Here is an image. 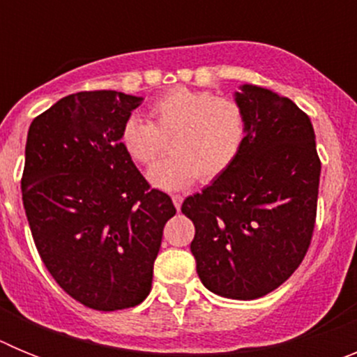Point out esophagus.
<instances>
[{"label": "esophagus", "instance_id": "esophagus-1", "mask_svg": "<svg viewBox=\"0 0 357 357\" xmlns=\"http://www.w3.org/2000/svg\"><path fill=\"white\" fill-rule=\"evenodd\" d=\"M172 200H173V206L176 207V209H181V206H182V202H184V197H182V195H172Z\"/></svg>", "mask_w": 357, "mask_h": 357}]
</instances>
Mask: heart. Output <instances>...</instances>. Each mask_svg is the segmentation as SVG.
<instances>
[{
	"instance_id": "1",
	"label": "heart",
	"mask_w": 357,
	"mask_h": 357,
	"mask_svg": "<svg viewBox=\"0 0 357 357\" xmlns=\"http://www.w3.org/2000/svg\"><path fill=\"white\" fill-rule=\"evenodd\" d=\"M150 121L130 116L123 121L119 141L137 164H151L169 137L172 155L153 164L148 178L166 191L198 181H214L232 166L241 150L247 123L236 100L209 91L175 87L148 107Z\"/></svg>"
}]
</instances>
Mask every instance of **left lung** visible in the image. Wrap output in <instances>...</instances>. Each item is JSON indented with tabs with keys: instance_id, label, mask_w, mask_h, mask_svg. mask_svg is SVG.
Masks as SVG:
<instances>
[{
	"instance_id": "8db88e82",
	"label": "left lung",
	"mask_w": 357,
	"mask_h": 357,
	"mask_svg": "<svg viewBox=\"0 0 357 357\" xmlns=\"http://www.w3.org/2000/svg\"><path fill=\"white\" fill-rule=\"evenodd\" d=\"M247 132L229 169L182 213L193 222L191 252L209 291L254 301L279 288L307 254L321 162L311 119L286 96L257 85L236 93Z\"/></svg>"
}]
</instances>
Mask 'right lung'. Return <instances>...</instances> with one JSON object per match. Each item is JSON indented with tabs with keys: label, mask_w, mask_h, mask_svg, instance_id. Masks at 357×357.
<instances>
[{
	"label": "right lung",
	"mask_w": 357,
	"mask_h": 357,
	"mask_svg": "<svg viewBox=\"0 0 357 357\" xmlns=\"http://www.w3.org/2000/svg\"><path fill=\"white\" fill-rule=\"evenodd\" d=\"M141 100L82 91L44 110L28 130L21 191L37 252L56 284L96 311L146 298L162 229L176 213L119 141Z\"/></svg>",
	"instance_id": "1"
}]
</instances>
